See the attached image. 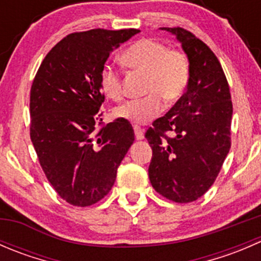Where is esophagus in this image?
<instances>
[{"label": "esophagus", "mask_w": 261, "mask_h": 261, "mask_svg": "<svg viewBox=\"0 0 261 261\" xmlns=\"http://www.w3.org/2000/svg\"><path fill=\"white\" fill-rule=\"evenodd\" d=\"M134 131H135V138L138 140H143L144 139V130L140 126H134Z\"/></svg>", "instance_id": "esophagus-1"}]
</instances>
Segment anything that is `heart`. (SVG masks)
Listing matches in <instances>:
<instances>
[{"mask_svg":"<svg viewBox=\"0 0 261 261\" xmlns=\"http://www.w3.org/2000/svg\"><path fill=\"white\" fill-rule=\"evenodd\" d=\"M130 69L146 74V96L131 99L115 110V116L133 123H146L162 112L167 103L178 101L186 92L191 78L188 57L180 50L168 49L165 44L144 38L131 44L121 55ZM99 87L107 98L120 101L123 96L120 73L110 65L99 72Z\"/></svg>","mask_w":261,"mask_h":261,"instance_id":"b5f03b06","label":"heart"}]
</instances>
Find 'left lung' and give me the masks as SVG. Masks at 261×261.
Listing matches in <instances>:
<instances>
[{"label": "left lung", "mask_w": 261, "mask_h": 261, "mask_svg": "<svg viewBox=\"0 0 261 261\" xmlns=\"http://www.w3.org/2000/svg\"><path fill=\"white\" fill-rule=\"evenodd\" d=\"M160 29L181 44L191 78L177 103L147 128L145 138L152 149L149 178L163 197L188 203L211 188L230 151L232 102L212 50L184 29Z\"/></svg>", "instance_id": "obj_1"}]
</instances>
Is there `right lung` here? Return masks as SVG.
I'll list each match as a JSON object with an SVG mask.
<instances>
[{
	"label": "right lung",
	"instance_id": "right-lung-1",
	"mask_svg": "<svg viewBox=\"0 0 261 261\" xmlns=\"http://www.w3.org/2000/svg\"><path fill=\"white\" fill-rule=\"evenodd\" d=\"M138 33L93 29L69 34L46 54L34 78L31 141L53 188L73 206H91L109 194L135 140L128 121L102 122L99 72L111 51Z\"/></svg>",
	"mask_w": 261,
	"mask_h": 261
}]
</instances>
